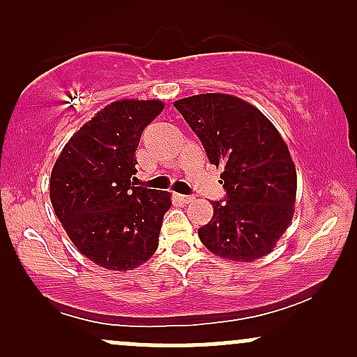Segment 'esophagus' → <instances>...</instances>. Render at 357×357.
I'll return each mask as SVG.
<instances>
[{"label": "esophagus", "mask_w": 357, "mask_h": 357, "mask_svg": "<svg viewBox=\"0 0 357 357\" xmlns=\"http://www.w3.org/2000/svg\"><path fill=\"white\" fill-rule=\"evenodd\" d=\"M178 198H179V202H183V203H191L192 199H195V196H192V195H178Z\"/></svg>", "instance_id": "obj_1"}]
</instances>
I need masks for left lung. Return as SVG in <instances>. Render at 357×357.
I'll use <instances>...</instances> for the list:
<instances>
[{
  "label": "left lung",
  "mask_w": 357,
  "mask_h": 357,
  "mask_svg": "<svg viewBox=\"0 0 357 357\" xmlns=\"http://www.w3.org/2000/svg\"><path fill=\"white\" fill-rule=\"evenodd\" d=\"M208 161L223 167L225 199L198 230L215 255L253 261L275 247L294 215L297 174L287 144L260 110L238 97L202 93L174 102Z\"/></svg>",
  "instance_id": "8db88e82"
}]
</instances>
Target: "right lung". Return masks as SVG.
I'll return each mask as SVG.
<instances>
[{"label":"right lung","instance_id":"obj_1","mask_svg":"<svg viewBox=\"0 0 357 357\" xmlns=\"http://www.w3.org/2000/svg\"><path fill=\"white\" fill-rule=\"evenodd\" d=\"M165 109L159 100H119L73 134L50 179L55 215L80 253L107 270L142 265L159 245L171 195L136 186L142 130Z\"/></svg>","mask_w":357,"mask_h":357}]
</instances>
